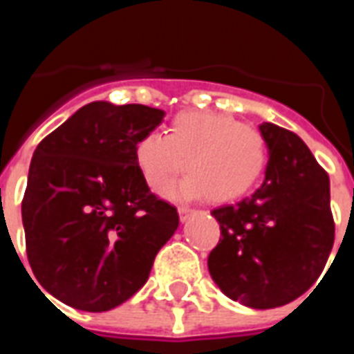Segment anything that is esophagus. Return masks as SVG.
<instances>
[{
    "label": "esophagus",
    "mask_w": 354,
    "mask_h": 354,
    "mask_svg": "<svg viewBox=\"0 0 354 354\" xmlns=\"http://www.w3.org/2000/svg\"><path fill=\"white\" fill-rule=\"evenodd\" d=\"M178 213H180V221L185 222L189 218V215H193L194 209H191V207H180V209H178Z\"/></svg>",
    "instance_id": "esophagus-1"
}]
</instances>
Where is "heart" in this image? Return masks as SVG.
<instances>
[{
    "mask_svg": "<svg viewBox=\"0 0 354 354\" xmlns=\"http://www.w3.org/2000/svg\"><path fill=\"white\" fill-rule=\"evenodd\" d=\"M133 156L152 191L169 187L185 167L189 176L172 196L207 194L213 202H226L246 194L263 176L268 145L261 130L232 115L191 110L172 118L167 136L139 138Z\"/></svg>",
    "mask_w": 354,
    "mask_h": 354,
    "instance_id": "1",
    "label": "heart"
}]
</instances>
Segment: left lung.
<instances>
[{"mask_svg":"<svg viewBox=\"0 0 354 354\" xmlns=\"http://www.w3.org/2000/svg\"><path fill=\"white\" fill-rule=\"evenodd\" d=\"M268 165L263 185L239 204L211 211L221 241L207 266L230 299L252 308L294 301L324 272L335 244L329 174L303 139L263 122Z\"/></svg>","mask_w":354,"mask_h":354,"instance_id":"8db88e82","label":"left lung"}]
</instances>
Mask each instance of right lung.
Masks as SVG:
<instances>
[{
	"label": "right lung",
	"instance_id": "right-lung-1",
	"mask_svg": "<svg viewBox=\"0 0 354 354\" xmlns=\"http://www.w3.org/2000/svg\"><path fill=\"white\" fill-rule=\"evenodd\" d=\"M163 118L158 108L95 101L36 147L21 200L25 246L38 285L58 301L115 308L147 283L176 232V207L150 193L133 156Z\"/></svg>",
	"mask_w": 354,
	"mask_h": 354
}]
</instances>
